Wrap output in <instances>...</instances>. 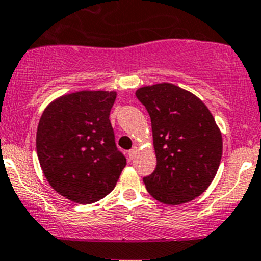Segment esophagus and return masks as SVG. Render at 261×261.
Returning a JSON list of instances; mask_svg holds the SVG:
<instances>
[{"mask_svg": "<svg viewBox=\"0 0 261 261\" xmlns=\"http://www.w3.org/2000/svg\"><path fill=\"white\" fill-rule=\"evenodd\" d=\"M137 152H138V148H137V147H133V148H132L129 152H128V155H129L130 160H133V158L136 157Z\"/></svg>", "mask_w": 261, "mask_h": 261, "instance_id": "1", "label": "esophagus"}]
</instances>
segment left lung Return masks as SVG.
I'll return each instance as SVG.
<instances>
[{"mask_svg":"<svg viewBox=\"0 0 261 261\" xmlns=\"http://www.w3.org/2000/svg\"><path fill=\"white\" fill-rule=\"evenodd\" d=\"M138 100L150 117L155 170L143 182L152 197L181 205L203 193L219 170L221 132L211 112L190 91L170 84L142 87Z\"/></svg>","mask_w":261,"mask_h":261,"instance_id":"1","label":"left lung"}]
</instances>
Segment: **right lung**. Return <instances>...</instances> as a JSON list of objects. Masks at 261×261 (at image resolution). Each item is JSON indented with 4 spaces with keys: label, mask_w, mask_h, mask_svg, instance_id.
Listing matches in <instances>:
<instances>
[{
    "label": "right lung",
    "mask_w": 261,
    "mask_h": 261,
    "mask_svg": "<svg viewBox=\"0 0 261 261\" xmlns=\"http://www.w3.org/2000/svg\"><path fill=\"white\" fill-rule=\"evenodd\" d=\"M117 93L82 90L46 107L36 133L40 166L50 186L76 203L106 197L127 165L109 120Z\"/></svg>",
    "instance_id": "right-lung-1"
}]
</instances>
